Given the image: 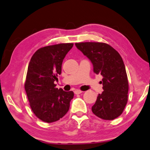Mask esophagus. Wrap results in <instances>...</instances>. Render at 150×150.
Returning a JSON list of instances; mask_svg holds the SVG:
<instances>
[{"instance_id":"esophagus-1","label":"esophagus","mask_w":150,"mask_h":150,"mask_svg":"<svg viewBox=\"0 0 150 150\" xmlns=\"http://www.w3.org/2000/svg\"><path fill=\"white\" fill-rule=\"evenodd\" d=\"M74 92H75V94H81V93H82V92L81 90H75V91H74Z\"/></svg>"}]
</instances>
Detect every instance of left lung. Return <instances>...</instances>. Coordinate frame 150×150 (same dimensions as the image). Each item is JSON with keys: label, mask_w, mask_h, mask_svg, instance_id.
I'll list each match as a JSON object with an SVG mask.
<instances>
[{"label": "left lung", "mask_w": 150, "mask_h": 150, "mask_svg": "<svg viewBox=\"0 0 150 150\" xmlns=\"http://www.w3.org/2000/svg\"><path fill=\"white\" fill-rule=\"evenodd\" d=\"M75 45L91 61L94 73L103 77L100 82L104 91L97 96L92 112L101 119H115L123 112L128 101V77L121 56L105 43L84 42Z\"/></svg>", "instance_id": "8db88e82"}]
</instances>
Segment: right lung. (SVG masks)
Masks as SVG:
<instances>
[{
    "label": "right lung",
    "mask_w": 150,
    "mask_h": 150,
    "mask_svg": "<svg viewBox=\"0 0 150 150\" xmlns=\"http://www.w3.org/2000/svg\"><path fill=\"white\" fill-rule=\"evenodd\" d=\"M73 43L45 46L33 54L28 67L24 88L34 114L42 121H58L68 112L73 91L58 89L54 83L62 64Z\"/></svg>",
    "instance_id": "right-lung-1"
}]
</instances>
